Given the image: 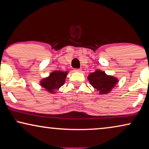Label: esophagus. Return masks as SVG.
Here are the masks:
<instances>
[{"label": "esophagus", "instance_id": "1", "mask_svg": "<svg viewBox=\"0 0 149 149\" xmlns=\"http://www.w3.org/2000/svg\"><path fill=\"white\" fill-rule=\"evenodd\" d=\"M74 71H75V72H81V68H75Z\"/></svg>", "mask_w": 149, "mask_h": 149}]
</instances>
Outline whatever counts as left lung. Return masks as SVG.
I'll list each match as a JSON object with an SVG mask.
<instances>
[{
    "label": "left lung",
    "mask_w": 149,
    "mask_h": 149,
    "mask_svg": "<svg viewBox=\"0 0 149 149\" xmlns=\"http://www.w3.org/2000/svg\"><path fill=\"white\" fill-rule=\"evenodd\" d=\"M90 84L100 94H107L111 91L118 82V79L113 76L107 75L104 71L95 70L87 77Z\"/></svg>",
    "instance_id": "1"
}]
</instances>
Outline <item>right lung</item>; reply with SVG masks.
Here are the masks:
<instances>
[{"label":"right lung","mask_w":149,"mask_h":149,"mask_svg":"<svg viewBox=\"0 0 149 149\" xmlns=\"http://www.w3.org/2000/svg\"><path fill=\"white\" fill-rule=\"evenodd\" d=\"M67 73V72H62L60 70L54 71L51 73L48 77L40 81V85L49 92L54 93L55 91L58 90L64 84L65 79L68 74Z\"/></svg>","instance_id":"add662e5"}]
</instances>
